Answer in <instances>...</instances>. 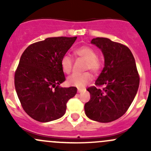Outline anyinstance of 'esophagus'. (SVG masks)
I'll list each match as a JSON object with an SVG mask.
<instances>
[{
    "label": "esophagus",
    "mask_w": 151,
    "mask_h": 151,
    "mask_svg": "<svg viewBox=\"0 0 151 151\" xmlns=\"http://www.w3.org/2000/svg\"><path fill=\"white\" fill-rule=\"evenodd\" d=\"M83 91H85V90H83V89H78V90H77V92H78V93H82V92H83Z\"/></svg>",
    "instance_id": "34e87169"
}]
</instances>
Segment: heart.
I'll return each instance as SVG.
<instances>
[{
	"label": "heart",
	"instance_id": "b5f03b06",
	"mask_svg": "<svg viewBox=\"0 0 151 151\" xmlns=\"http://www.w3.org/2000/svg\"><path fill=\"white\" fill-rule=\"evenodd\" d=\"M74 54L78 58L85 60V70H90L94 74L99 72L102 66V62L97 56L95 49L88 45H84L74 50ZM60 66L65 74H70L73 66L72 59L67 55H63L60 60ZM92 79V75L89 72H85L82 74H72L68 77L67 83L71 86L81 88L88 84Z\"/></svg>",
	"mask_w": 151,
	"mask_h": 151
}]
</instances>
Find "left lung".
I'll return each instance as SVG.
<instances>
[{"instance_id":"left-lung-1","label":"left lung","mask_w":151,"mask_h":151,"mask_svg":"<svg viewBox=\"0 0 151 151\" xmlns=\"http://www.w3.org/2000/svg\"><path fill=\"white\" fill-rule=\"evenodd\" d=\"M104 56V67L96 81L87 89L91 99L85 103V115L93 121L109 123L124 115L133 101L139 85L134 58L126 45L106 38L93 39Z\"/></svg>"}]
</instances>
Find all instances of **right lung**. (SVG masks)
<instances>
[{
  "mask_svg": "<svg viewBox=\"0 0 151 151\" xmlns=\"http://www.w3.org/2000/svg\"><path fill=\"white\" fill-rule=\"evenodd\" d=\"M77 39L52 37L25 49L14 74L17 94L25 112L39 122L61 118L77 88H61L66 80L60 60Z\"/></svg>",
  "mask_w": 151,
  "mask_h": 151,
  "instance_id": "1",
  "label": "right lung"
}]
</instances>
